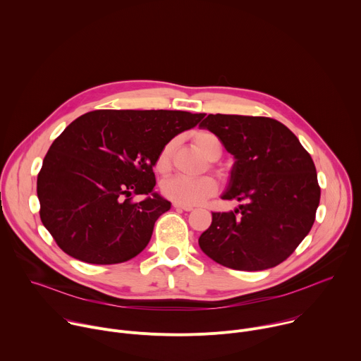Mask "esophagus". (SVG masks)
<instances>
[{
    "instance_id": "1",
    "label": "esophagus",
    "mask_w": 361,
    "mask_h": 361,
    "mask_svg": "<svg viewBox=\"0 0 361 361\" xmlns=\"http://www.w3.org/2000/svg\"><path fill=\"white\" fill-rule=\"evenodd\" d=\"M173 207L177 209V210H183V212H191L192 210L191 205H183V204H178V202H174Z\"/></svg>"
}]
</instances>
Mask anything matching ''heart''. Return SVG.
<instances>
[{"label":"heart","instance_id":"1","mask_svg":"<svg viewBox=\"0 0 361 361\" xmlns=\"http://www.w3.org/2000/svg\"><path fill=\"white\" fill-rule=\"evenodd\" d=\"M194 144L200 148L209 160H219L223 154V144L220 138L210 131H197L192 135ZM176 147V140L167 141L157 154L156 170L161 174H167L171 170L173 164V152ZM213 167L221 173L219 167ZM217 181L212 176H200V177H187V176H174L163 181L161 191L166 198L173 202L183 205H198L205 200H209L217 192Z\"/></svg>","mask_w":361,"mask_h":361}]
</instances>
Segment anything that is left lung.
I'll return each mask as SVG.
<instances>
[{"instance_id":"left-lung-1","label":"left lung","mask_w":361,"mask_h":361,"mask_svg":"<svg viewBox=\"0 0 361 361\" xmlns=\"http://www.w3.org/2000/svg\"><path fill=\"white\" fill-rule=\"evenodd\" d=\"M200 127L216 134L235 159L223 200L243 202L234 212L213 213L198 238L201 250L233 270L276 267L316 220L320 185L312 156L269 117L209 114Z\"/></svg>"}]
</instances>
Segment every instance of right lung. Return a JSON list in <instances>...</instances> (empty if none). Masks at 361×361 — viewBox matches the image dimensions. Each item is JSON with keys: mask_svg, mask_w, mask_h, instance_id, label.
Wrapping results in <instances>:
<instances>
[{"mask_svg": "<svg viewBox=\"0 0 361 361\" xmlns=\"http://www.w3.org/2000/svg\"><path fill=\"white\" fill-rule=\"evenodd\" d=\"M204 114L95 110L51 144L37 177L39 217L57 245L90 264L131 260L148 244L171 202L154 192L161 147ZM138 193L152 197L137 203Z\"/></svg>", "mask_w": 361, "mask_h": 361, "instance_id": "add662e5", "label": "right lung"}]
</instances>
